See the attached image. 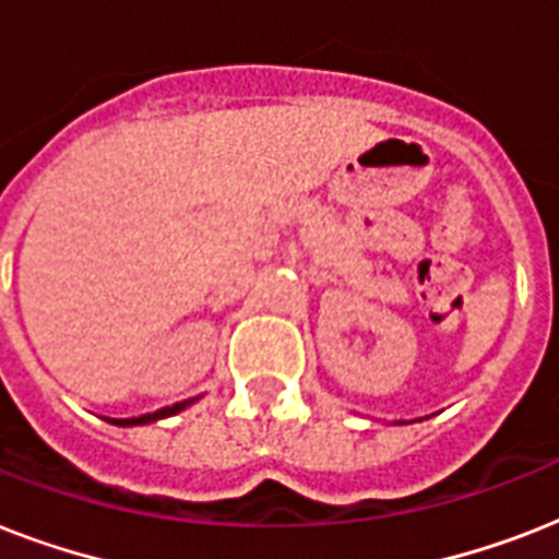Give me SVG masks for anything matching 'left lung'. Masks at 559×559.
I'll return each instance as SVG.
<instances>
[{
    "instance_id": "1",
    "label": "left lung",
    "mask_w": 559,
    "mask_h": 559,
    "mask_svg": "<svg viewBox=\"0 0 559 559\" xmlns=\"http://www.w3.org/2000/svg\"><path fill=\"white\" fill-rule=\"evenodd\" d=\"M394 424H406V420H394Z\"/></svg>"
}]
</instances>
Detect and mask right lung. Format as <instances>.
<instances>
[{
	"instance_id": "obj_1",
	"label": "right lung",
	"mask_w": 559,
	"mask_h": 559,
	"mask_svg": "<svg viewBox=\"0 0 559 559\" xmlns=\"http://www.w3.org/2000/svg\"><path fill=\"white\" fill-rule=\"evenodd\" d=\"M197 400H200V397L182 400V403H174V406L159 408V412H153V415H142V417H104V420H109V424H116V426H142V424H153V420H162V417L177 415V412H182V408H188V406H191V403H197Z\"/></svg>"
}]
</instances>
